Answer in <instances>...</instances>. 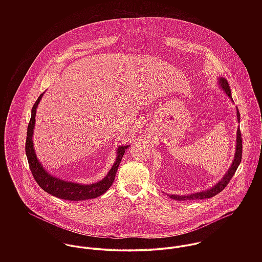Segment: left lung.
I'll return each instance as SVG.
<instances>
[{
    "label": "left lung",
    "instance_id": "8db88e82",
    "mask_svg": "<svg viewBox=\"0 0 262 262\" xmlns=\"http://www.w3.org/2000/svg\"><path fill=\"white\" fill-rule=\"evenodd\" d=\"M219 84L221 85L222 90L226 93V95L232 100V96H231V90L229 86V83L227 81V79H225L223 77H219ZM233 101V100H232ZM237 120L238 122L240 121V113L237 109ZM242 159V138H241V132L240 129H237V137H236V150H235V155H234V159L232 161V164L230 166V168L228 169V171L226 172L223 179L214 187H210L209 189L203 190V191H199V192H194V193H190V194H186V195H179V194H170L169 198L177 200V201H192V200H203V199H209L212 198L216 194H218L220 191H222L224 189L226 186L229 184V182L231 181L232 177L234 176V173L236 172L240 162Z\"/></svg>",
    "mask_w": 262,
    "mask_h": 262
}]
</instances>
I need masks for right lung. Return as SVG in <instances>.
Returning <instances> with one entry per match:
<instances>
[{"mask_svg": "<svg viewBox=\"0 0 262 262\" xmlns=\"http://www.w3.org/2000/svg\"><path fill=\"white\" fill-rule=\"evenodd\" d=\"M42 96L43 94L39 96V98L36 100L31 110V119L27 128V138H26V144H25V150H26L29 167L31 169L34 180L43 190L61 200L84 201V200L98 198L99 195L106 192L109 189V187L112 186L119 164L122 160L125 150L129 147V145H126V146L122 145L118 147L117 158L115 160V163L113 164L112 168L109 170L108 174L102 181L96 184L81 185V184L68 182V181H63L55 177H52L43 168V166L39 162L37 156L35 154V149L33 147L34 146L33 141H32L34 126H35L36 109H37L39 102L42 99Z\"/></svg>", "mask_w": 262, "mask_h": 262, "instance_id": "obj_1", "label": "right lung"}]
</instances>
